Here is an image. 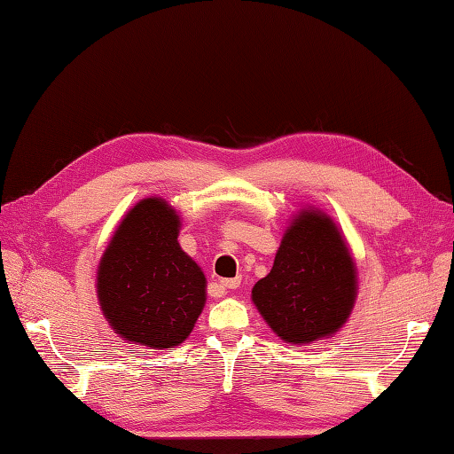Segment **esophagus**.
Returning <instances> with one entry per match:
<instances>
[{"mask_svg":"<svg viewBox=\"0 0 454 454\" xmlns=\"http://www.w3.org/2000/svg\"><path fill=\"white\" fill-rule=\"evenodd\" d=\"M239 283H242V278L236 277V278H224V281H220V286L226 288V291H234V288L239 286Z\"/></svg>","mask_w":454,"mask_h":454,"instance_id":"obj_1","label":"esophagus"}]
</instances>
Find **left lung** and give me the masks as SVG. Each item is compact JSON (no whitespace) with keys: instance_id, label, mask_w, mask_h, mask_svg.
Listing matches in <instances>:
<instances>
[{"instance_id":"left-lung-1","label":"left lung","mask_w":454,"mask_h":454,"mask_svg":"<svg viewBox=\"0 0 454 454\" xmlns=\"http://www.w3.org/2000/svg\"><path fill=\"white\" fill-rule=\"evenodd\" d=\"M356 291V265L340 226L308 207L286 226L271 271L255 283L252 301L283 341L302 345L340 332Z\"/></svg>"}]
</instances>
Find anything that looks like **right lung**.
I'll return each instance as SVG.
<instances>
[{
	"label": "right lung",
	"mask_w": 454,
	"mask_h": 454,
	"mask_svg": "<svg viewBox=\"0 0 454 454\" xmlns=\"http://www.w3.org/2000/svg\"><path fill=\"white\" fill-rule=\"evenodd\" d=\"M181 218L166 199L138 200L98 265L105 320L124 341L171 349L189 337L207 302V277L183 252Z\"/></svg>",
	"instance_id": "obj_1"
}]
</instances>
